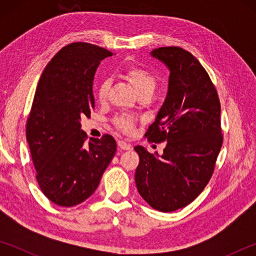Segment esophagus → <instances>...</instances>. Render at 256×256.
Listing matches in <instances>:
<instances>
[{
    "instance_id": "1",
    "label": "esophagus",
    "mask_w": 256,
    "mask_h": 256,
    "mask_svg": "<svg viewBox=\"0 0 256 256\" xmlns=\"http://www.w3.org/2000/svg\"><path fill=\"white\" fill-rule=\"evenodd\" d=\"M118 148L122 149V150H131L132 149L131 144H128V142H125L123 140L118 141Z\"/></svg>"
}]
</instances>
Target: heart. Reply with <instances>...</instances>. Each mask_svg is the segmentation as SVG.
I'll return each mask as SVG.
<instances>
[{"label": "heart", "mask_w": 256, "mask_h": 256, "mask_svg": "<svg viewBox=\"0 0 256 256\" xmlns=\"http://www.w3.org/2000/svg\"><path fill=\"white\" fill-rule=\"evenodd\" d=\"M123 74L128 80L130 84L133 86L134 90H136L138 94L144 92H154V90L157 86V80L152 73L144 70V68H138L136 66H126L123 70ZM110 80H102L100 84H98L97 88V97L100 102H105L107 98L108 92H110ZM116 126L122 131L128 132L132 130V122L126 118H120L116 120Z\"/></svg>", "instance_id": "obj_1"}]
</instances>
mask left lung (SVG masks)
Here are the masks:
<instances>
[{"instance_id": "left-lung-1", "label": "left lung", "mask_w": 256, "mask_h": 256, "mask_svg": "<svg viewBox=\"0 0 256 256\" xmlns=\"http://www.w3.org/2000/svg\"><path fill=\"white\" fill-rule=\"evenodd\" d=\"M150 55L170 71L162 106L146 136L166 141L162 154L134 150L140 162L136 184L156 210L172 212L190 204L206 188L222 146L220 102L200 62L180 47H159Z\"/></svg>"}]
</instances>
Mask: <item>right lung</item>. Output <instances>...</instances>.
I'll return each instance as SVG.
<instances>
[{"label":"right lung","instance_id":"1","mask_svg":"<svg viewBox=\"0 0 256 256\" xmlns=\"http://www.w3.org/2000/svg\"><path fill=\"white\" fill-rule=\"evenodd\" d=\"M110 52L88 42L63 47L47 64L27 120V141L36 178L47 198L60 206L86 201L98 188L116 152L114 138L84 144L81 118L94 108L92 82Z\"/></svg>","mask_w":256,"mask_h":256}]
</instances>
